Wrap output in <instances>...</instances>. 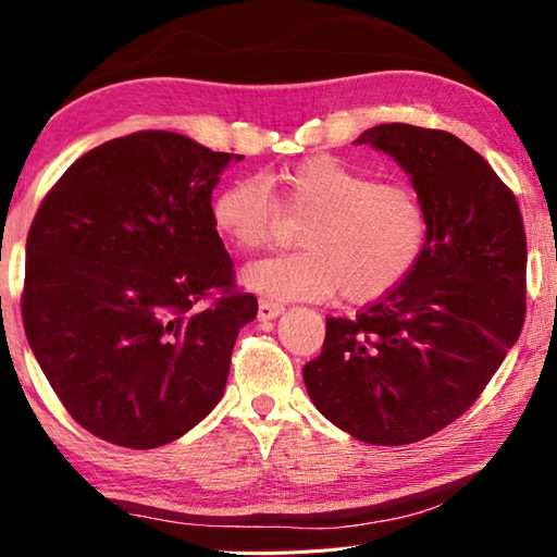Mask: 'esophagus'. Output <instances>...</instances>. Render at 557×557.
I'll return each mask as SVG.
<instances>
[{
  "instance_id": "34e87169",
  "label": "esophagus",
  "mask_w": 557,
  "mask_h": 557,
  "mask_svg": "<svg viewBox=\"0 0 557 557\" xmlns=\"http://www.w3.org/2000/svg\"><path fill=\"white\" fill-rule=\"evenodd\" d=\"M280 314H285V305H280V301L260 299V305H258V317L262 319V322H270V319H277Z\"/></svg>"
}]
</instances>
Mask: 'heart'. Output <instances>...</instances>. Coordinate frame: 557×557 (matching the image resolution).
Segmentation results:
<instances>
[{
  "mask_svg": "<svg viewBox=\"0 0 557 557\" xmlns=\"http://www.w3.org/2000/svg\"><path fill=\"white\" fill-rule=\"evenodd\" d=\"M268 183L289 213L312 215L299 231L305 250L250 262L240 282L268 301H371L391 292L420 260L428 243L425 201L405 184H381L336 157H309ZM211 223L240 252L275 238L280 203L258 176L223 186L211 201Z\"/></svg>",
  "mask_w": 557,
  "mask_h": 557,
  "instance_id": "b5f03b06",
  "label": "heart"
}]
</instances>
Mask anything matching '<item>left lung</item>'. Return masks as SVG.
<instances>
[{"mask_svg": "<svg viewBox=\"0 0 557 557\" xmlns=\"http://www.w3.org/2000/svg\"><path fill=\"white\" fill-rule=\"evenodd\" d=\"M393 157L425 201L430 231L400 285L356 319H326L305 366L317 410L369 445H410L474 403L525 317V233L516 196L449 132L391 122L358 135Z\"/></svg>", "mask_w": 557, "mask_h": 557, "instance_id": "obj_1", "label": "left lung"}]
</instances>
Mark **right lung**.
Instances as JSON below:
<instances>
[{"label": "right lung", "mask_w": 557, "mask_h": 557, "mask_svg": "<svg viewBox=\"0 0 557 557\" xmlns=\"http://www.w3.org/2000/svg\"><path fill=\"white\" fill-rule=\"evenodd\" d=\"M240 159L176 132H135L73 162L36 213L26 338L96 437L152 449L219 405L235 338L258 314V299L233 289L211 223L213 188Z\"/></svg>", "instance_id": "right-lung-1"}]
</instances>
